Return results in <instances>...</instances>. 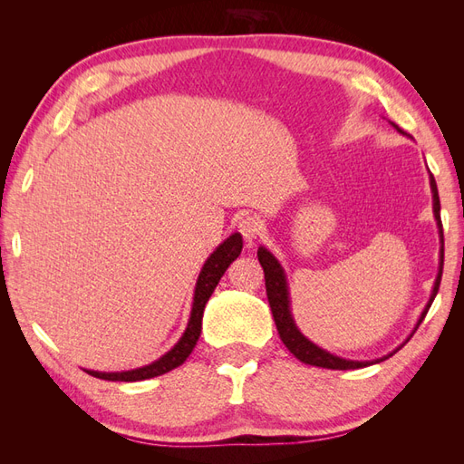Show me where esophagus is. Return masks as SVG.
Returning <instances> with one entry per match:
<instances>
[{
    "label": "esophagus",
    "mask_w": 464,
    "mask_h": 464,
    "mask_svg": "<svg viewBox=\"0 0 464 464\" xmlns=\"http://www.w3.org/2000/svg\"><path fill=\"white\" fill-rule=\"evenodd\" d=\"M237 230L246 237L247 242L256 240V237L261 234V220L259 217L254 215H246L240 220H237Z\"/></svg>",
    "instance_id": "34e87169"
}]
</instances>
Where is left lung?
<instances>
[{
    "mask_svg": "<svg viewBox=\"0 0 464 464\" xmlns=\"http://www.w3.org/2000/svg\"><path fill=\"white\" fill-rule=\"evenodd\" d=\"M392 128H395L399 133L406 135L397 123L391 121ZM411 137V135H406ZM430 172V170H428ZM430 188H431V199H433V217L435 222H438V232H440V269H438V276H435V283L431 288V296L424 307V312L420 314V319L416 321V327L414 331L420 327V323L424 321L430 305L435 298V294L440 290V283H441V273H443V227H441V217H440V195H438V186H435V179L430 172ZM257 257L259 263L263 266V273H265V288H266V298H269V305H271V312L275 317V325L276 331L280 334V341L285 343V346L290 350V353L296 356L300 362L304 363H310V366H317V368H327V370H358V368H366L372 366V363H379L387 358H391L392 354H397L399 350L411 341V336L414 334V331L409 334V339H406L401 346H397L392 353L382 356V358H375V360H348V358H341L336 354L327 353L325 348L317 346L315 343H312L307 336L298 329L296 321H294L292 315V307H290V290H288V280H286V273L283 269V265L278 263V259L271 254L266 247H259L257 249Z\"/></svg>",
    "mask_w": 464,
    "mask_h": 464,
    "instance_id": "8db88e82",
    "label": "left lung"
}]
</instances>
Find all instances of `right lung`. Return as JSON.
<instances>
[{
    "label": "right lung",
    "instance_id": "right-lung-1",
    "mask_svg": "<svg viewBox=\"0 0 464 464\" xmlns=\"http://www.w3.org/2000/svg\"><path fill=\"white\" fill-rule=\"evenodd\" d=\"M242 246H244L242 236L234 232L213 251V254L207 257L203 269L198 276V283H195L188 327H186L184 334L179 336V341L170 350H168L164 356L154 360L152 363H149V366L128 370V372H94V370H85V372L92 377L106 379V382H143V379L157 377V375L168 373L170 370L181 366L199 341L203 312H205V305L210 298V294L215 292L220 276L227 273L230 263L242 254Z\"/></svg>",
    "mask_w": 464,
    "mask_h": 464
}]
</instances>
